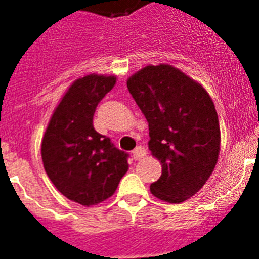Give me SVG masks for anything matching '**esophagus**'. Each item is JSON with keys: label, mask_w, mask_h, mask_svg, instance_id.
<instances>
[{"label": "esophagus", "mask_w": 259, "mask_h": 259, "mask_svg": "<svg viewBox=\"0 0 259 259\" xmlns=\"http://www.w3.org/2000/svg\"><path fill=\"white\" fill-rule=\"evenodd\" d=\"M145 154H146V150L145 148H142V146H137V148L133 150V158L136 160V161L141 160Z\"/></svg>", "instance_id": "1"}]
</instances>
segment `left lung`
Listing matches in <instances>:
<instances>
[{"label": "left lung", "mask_w": 259, "mask_h": 259, "mask_svg": "<svg viewBox=\"0 0 259 259\" xmlns=\"http://www.w3.org/2000/svg\"><path fill=\"white\" fill-rule=\"evenodd\" d=\"M126 83L149 123V150L162 166L150 192L166 203H183L200 191L219 157L212 99L200 83L169 64L144 67Z\"/></svg>", "instance_id": "1"}]
</instances>
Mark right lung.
<instances>
[{
    "label": "right lung",
    "mask_w": 259,
    "mask_h": 259,
    "mask_svg": "<svg viewBox=\"0 0 259 259\" xmlns=\"http://www.w3.org/2000/svg\"><path fill=\"white\" fill-rule=\"evenodd\" d=\"M117 82L114 75L76 79L63 95L41 141L44 169L59 192L82 205L113 196L127 169V154L94 129L98 103Z\"/></svg>",
    "instance_id": "1"
}]
</instances>
